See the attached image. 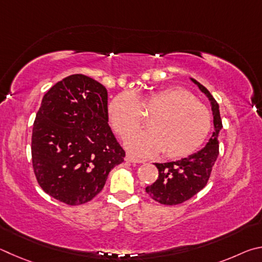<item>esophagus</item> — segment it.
<instances>
[{"label": "esophagus", "mask_w": 262, "mask_h": 262, "mask_svg": "<svg viewBox=\"0 0 262 262\" xmlns=\"http://www.w3.org/2000/svg\"><path fill=\"white\" fill-rule=\"evenodd\" d=\"M125 161L126 162H131V163H141V162H144V161H141V160H138V159L134 158L130 154H126L125 155Z\"/></svg>", "instance_id": "obj_1"}]
</instances>
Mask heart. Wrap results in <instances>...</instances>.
Returning <instances> with one entry per match:
<instances>
[{"mask_svg": "<svg viewBox=\"0 0 262 262\" xmlns=\"http://www.w3.org/2000/svg\"><path fill=\"white\" fill-rule=\"evenodd\" d=\"M108 113L121 138L139 127L143 114L152 115L148 130L135 132L125 140L128 152L140 158L153 157L162 150L169 159L189 157L201 147L212 127L208 109L180 87L145 95L121 93L110 101Z\"/></svg>", "mask_w": 262, "mask_h": 262, "instance_id": "b5f03b06", "label": "heart"}]
</instances>
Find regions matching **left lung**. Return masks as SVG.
I'll return each instance as SVG.
<instances>
[{
    "label": "left lung",
    "mask_w": 262,
    "mask_h": 262,
    "mask_svg": "<svg viewBox=\"0 0 262 262\" xmlns=\"http://www.w3.org/2000/svg\"><path fill=\"white\" fill-rule=\"evenodd\" d=\"M191 81L207 96L212 105L214 132L204 148L187 158L167 163H154L159 169V177L146 192L153 200L162 205H178L195 195L207 184L210 172L219 157V134L222 128L219 103L205 86L190 78Z\"/></svg>",
    "instance_id": "obj_1"
}]
</instances>
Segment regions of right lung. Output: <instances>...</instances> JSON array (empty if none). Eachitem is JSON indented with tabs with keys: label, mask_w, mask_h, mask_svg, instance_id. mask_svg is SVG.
Returning <instances> with one entry per match:
<instances>
[{
	"label": "right lung",
	"mask_w": 262,
	"mask_h": 262,
	"mask_svg": "<svg viewBox=\"0 0 262 262\" xmlns=\"http://www.w3.org/2000/svg\"><path fill=\"white\" fill-rule=\"evenodd\" d=\"M31 149L36 181L50 196L78 206L99 194L125 157L108 124L105 87L84 75L56 82L41 101Z\"/></svg>",
	"instance_id": "obj_1"
}]
</instances>
